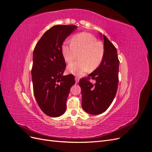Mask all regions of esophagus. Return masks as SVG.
Segmentation results:
<instances>
[{
  "label": "esophagus",
  "mask_w": 152,
  "mask_h": 152,
  "mask_svg": "<svg viewBox=\"0 0 152 152\" xmlns=\"http://www.w3.org/2000/svg\"><path fill=\"white\" fill-rule=\"evenodd\" d=\"M75 81H76V83H78L79 81H80V77L76 76L75 77Z\"/></svg>",
  "instance_id": "esophagus-1"
}]
</instances>
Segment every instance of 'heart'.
<instances>
[{
	"mask_svg": "<svg viewBox=\"0 0 152 152\" xmlns=\"http://www.w3.org/2000/svg\"><path fill=\"white\" fill-rule=\"evenodd\" d=\"M64 60L71 63L79 54L80 61L70 64L67 71L73 75L81 76L88 71H94L102 63L104 54L103 45L92 34L81 33L74 36L71 44L65 42L61 46Z\"/></svg>",
	"mask_w": 152,
	"mask_h": 152,
	"instance_id": "b5f03b06",
	"label": "heart"
}]
</instances>
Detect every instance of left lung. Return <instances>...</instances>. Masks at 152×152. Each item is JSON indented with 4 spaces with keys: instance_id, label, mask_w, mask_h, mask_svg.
Segmentation results:
<instances>
[{
    "instance_id": "8db88e82",
    "label": "left lung",
    "mask_w": 152,
    "mask_h": 152,
    "mask_svg": "<svg viewBox=\"0 0 152 152\" xmlns=\"http://www.w3.org/2000/svg\"><path fill=\"white\" fill-rule=\"evenodd\" d=\"M104 57L100 65L87 77L79 81L81 88V106L87 113L97 115L103 113L113 102L118 90L119 82V60L115 46L104 36ZM96 81L95 84L89 81Z\"/></svg>"
}]
</instances>
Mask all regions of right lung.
Returning <instances> with one entry per match:
<instances>
[{
  "instance_id": "add662e5",
  "label": "right lung",
  "mask_w": 152,
  "mask_h": 152,
  "mask_svg": "<svg viewBox=\"0 0 152 152\" xmlns=\"http://www.w3.org/2000/svg\"><path fill=\"white\" fill-rule=\"evenodd\" d=\"M76 28L75 25L54 26L43 34L34 49L31 69L34 95L40 109L50 117L65 113L70 89L75 83L72 75H63L66 64L61 46Z\"/></svg>"
}]
</instances>
